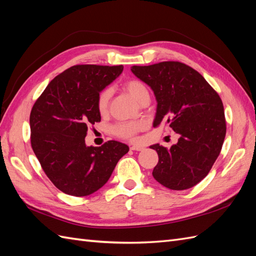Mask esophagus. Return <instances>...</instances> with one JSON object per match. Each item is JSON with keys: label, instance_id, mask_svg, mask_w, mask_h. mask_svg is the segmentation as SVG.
<instances>
[{"label": "esophagus", "instance_id": "1", "mask_svg": "<svg viewBox=\"0 0 256 256\" xmlns=\"http://www.w3.org/2000/svg\"><path fill=\"white\" fill-rule=\"evenodd\" d=\"M130 150H134V152H142V150H144V147H142V146L134 145V146L130 147Z\"/></svg>", "mask_w": 256, "mask_h": 256}]
</instances>
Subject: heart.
<instances>
[{
    "mask_svg": "<svg viewBox=\"0 0 256 256\" xmlns=\"http://www.w3.org/2000/svg\"><path fill=\"white\" fill-rule=\"evenodd\" d=\"M123 88L132 96L135 100L140 101L142 97L148 94V89L144 82L138 80H130L123 84ZM111 98V90L109 88H104L101 90L97 97V109L99 114H104L108 111L109 101ZM142 128L140 122H121L118 123L112 128V132L116 136L124 140H134Z\"/></svg>",
    "mask_w": 256,
    "mask_h": 256,
    "instance_id": "heart-1",
    "label": "heart"
}]
</instances>
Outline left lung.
Listing matches in <instances>:
<instances>
[{
  "instance_id": "1",
  "label": "left lung",
  "mask_w": 256,
  "mask_h": 256,
  "mask_svg": "<svg viewBox=\"0 0 256 256\" xmlns=\"http://www.w3.org/2000/svg\"><path fill=\"white\" fill-rule=\"evenodd\" d=\"M130 70L155 94L154 126L168 123L180 134L170 150L150 146L159 157L152 176L176 191L196 186L208 174L224 140L227 128L220 97L198 70L181 62L134 65Z\"/></svg>"
}]
</instances>
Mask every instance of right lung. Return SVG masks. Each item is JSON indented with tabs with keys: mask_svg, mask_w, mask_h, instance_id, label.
Masks as SVG:
<instances>
[{
	"mask_svg": "<svg viewBox=\"0 0 256 256\" xmlns=\"http://www.w3.org/2000/svg\"><path fill=\"white\" fill-rule=\"evenodd\" d=\"M123 65L82 64L56 76L30 112V142L50 181L65 194L87 196L102 188L128 146L109 140L86 146L87 130L101 116L97 97Z\"/></svg>",
	"mask_w": 256,
	"mask_h": 256,
	"instance_id": "obj_1",
	"label": "right lung"
}]
</instances>
